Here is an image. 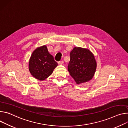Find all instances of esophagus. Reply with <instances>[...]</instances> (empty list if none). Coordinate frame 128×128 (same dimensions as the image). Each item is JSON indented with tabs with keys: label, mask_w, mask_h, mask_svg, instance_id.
Segmentation results:
<instances>
[{
	"label": "esophagus",
	"mask_w": 128,
	"mask_h": 128,
	"mask_svg": "<svg viewBox=\"0 0 128 128\" xmlns=\"http://www.w3.org/2000/svg\"><path fill=\"white\" fill-rule=\"evenodd\" d=\"M63 64H64V61L63 60H61V61L58 62V64H60V65H62Z\"/></svg>",
	"instance_id": "1"
}]
</instances>
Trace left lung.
<instances>
[{"mask_svg":"<svg viewBox=\"0 0 128 128\" xmlns=\"http://www.w3.org/2000/svg\"><path fill=\"white\" fill-rule=\"evenodd\" d=\"M70 56L68 71L76 83L79 84L92 80L96 68V62L93 53L86 48L74 47Z\"/></svg>","mask_w":128,"mask_h":128,"instance_id":"8db88e82","label":"left lung"}]
</instances>
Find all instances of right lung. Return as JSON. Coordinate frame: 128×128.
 <instances>
[{
	"label": "right lung",
	"instance_id": "right-lung-1",
	"mask_svg": "<svg viewBox=\"0 0 128 128\" xmlns=\"http://www.w3.org/2000/svg\"><path fill=\"white\" fill-rule=\"evenodd\" d=\"M58 64L54 60L46 45L36 48L29 61V70L36 79L42 81L50 76Z\"/></svg>",
	"mask_w": 128,
	"mask_h": 128
}]
</instances>
